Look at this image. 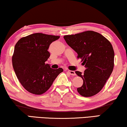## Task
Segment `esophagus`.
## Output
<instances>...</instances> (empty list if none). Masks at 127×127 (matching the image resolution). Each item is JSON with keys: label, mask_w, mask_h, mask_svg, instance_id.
<instances>
[{"label": "esophagus", "mask_w": 127, "mask_h": 127, "mask_svg": "<svg viewBox=\"0 0 127 127\" xmlns=\"http://www.w3.org/2000/svg\"><path fill=\"white\" fill-rule=\"evenodd\" d=\"M68 73L71 75H75V73L74 71H71V70H68Z\"/></svg>", "instance_id": "obj_1"}]
</instances>
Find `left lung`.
I'll list each match as a JSON object with an SVG mask.
<instances>
[{"label":"left lung","instance_id":"1","mask_svg":"<svg viewBox=\"0 0 127 127\" xmlns=\"http://www.w3.org/2000/svg\"><path fill=\"white\" fill-rule=\"evenodd\" d=\"M64 38L67 44L77 53L85 65L84 73H75L83 80V86L77 91L83 97H91L101 90L113 72L114 52L111 43L97 32L86 31L75 34L66 35Z\"/></svg>","mask_w":127,"mask_h":127}]
</instances>
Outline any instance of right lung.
<instances>
[{
	"label": "right lung",
	"instance_id": "1",
	"mask_svg": "<svg viewBox=\"0 0 127 127\" xmlns=\"http://www.w3.org/2000/svg\"><path fill=\"white\" fill-rule=\"evenodd\" d=\"M60 36L34 33L21 38L15 45L12 65L19 82L27 91L36 95L46 92L62 68L52 69L45 62L50 54V44Z\"/></svg>",
	"mask_w": 127,
	"mask_h": 127
}]
</instances>
